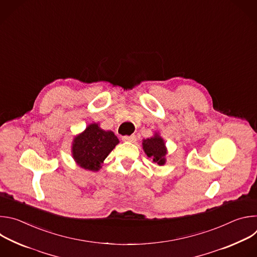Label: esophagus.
<instances>
[{
  "label": "esophagus",
  "instance_id": "obj_1",
  "mask_svg": "<svg viewBox=\"0 0 257 257\" xmlns=\"http://www.w3.org/2000/svg\"><path fill=\"white\" fill-rule=\"evenodd\" d=\"M122 139L124 141H129V142H134L136 140V136L135 135H126V136H123Z\"/></svg>",
  "mask_w": 257,
  "mask_h": 257
}]
</instances>
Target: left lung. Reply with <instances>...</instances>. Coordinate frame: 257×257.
<instances>
[{
    "mask_svg": "<svg viewBox=\"0 0 257 257\" xmlns=\"http://www.w3.org/2000/svg\"><path fill=\"white\" fill-rule=\"evenodd\" d=\"M142 148L146 156L153 159L155 163H157L160 166L165 165L167 149L164 139L158 133H156L154 137L143 139Z\"/></svg>",
    "mask_w": 257,
    "mask_h": 257,
    "instance_id": "1",
    "label": "left lung"
}]
</instances>
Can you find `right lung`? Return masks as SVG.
Listing matches in <instances>:
<instances>
[{
  "label": "right lung",
  "mask_w": 257,
  "mask_h": 257,
  "mask_svg": "<svg viewBox=\"0 0 257 257\" xmlns=\"http://www.w3.org/2000/svg\"><path fill=\"white\" fill-rule=\"evenodd\" d=\"M118 143L114 132L104 131L93 123L73 140L72 156L81 168L96 172Z\"/></svg>",
  "instance_id": "right-lung-1"
}]
</instances>
